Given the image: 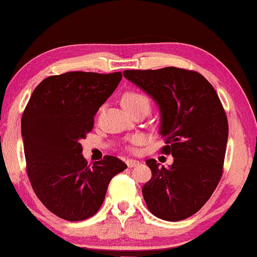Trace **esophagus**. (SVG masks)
<instances>
[{
	"label": "esophagus",
	"instance_id": "1",
	"mask_svg": "<svg viewBox=\"0 0 257 257\" xmlns=\"http://www.w3.org/2000/svg\"><path fill=\"white\" fill-rule=\"evenodd\" d=\"M125 163H126V166H128L129 168H132V167H135V166L139 165V161L129 159V160H126V161H125Z\"/></svg>",
	"mask_w": 257,
	"mask_h": 257
}]
</instances>
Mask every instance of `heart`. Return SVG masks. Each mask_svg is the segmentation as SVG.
<instances>
[{
  "label": "heart",
  "mask_w": 257,
  "mask_h": 257,
  "mask_svg": "<svg viewBox=\"0 0 257 257\" xmlns=\"http://www.w3.org/2000/svg\"><path fill=\"white\" fill-rule=\"evenodd\" d=\"M122 103L124 106V108L129 109V108H133V107L137 106H145L149 108V98L145 96V95L140 94V92L137 91H131V92H126L124 94V96L122 98ZM142 142V138L140 137H133L131 139L132 144H139Z\"/></svg>",
  "instance_id": "heart-1"
}]
</instances>
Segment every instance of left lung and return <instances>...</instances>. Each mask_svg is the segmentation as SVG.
Listing matches in <instances>:
<instances>
[{
	"mask_svg": "<svg viewBox=\"0 0 257 257\" xmlns=\"http://www.w3.org/2000/svg\"><path fill=\"white\" fill-rule=\"evenodd\" d=\"M124 78L156 102L160 132L172 154L168 167L149 159L151 179L143 187L148 208L165 221H182L210 199L223 168L227 115L213 86L200 73L176 67L124 70Z\"/></svg>",
	"mask_w": 257,
	"mask_h": 257,
	"instance_id": "8db88e82",
	"label": "left lung"
}]
</instances>
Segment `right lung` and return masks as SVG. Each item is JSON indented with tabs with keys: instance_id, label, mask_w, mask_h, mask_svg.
<instances>
[{
	"instance_id": "1",
	"label": "right lung",
	"mask_w": 257,
	"mask_h": 257,
	"mask_svg": "<svg viewBox=\"0 0 257 257\" xmlns=\"http://www.w3.org/2000/svg\"><path fill=\"white\" fill-rule=\"evenodd\" d=\"M120 79V72L52 75L35 87L24 109L22 137L28 177L42 204L67 221L94 216L111 179L126 168L114 156L89 166L80 144Z\"/></svg>"
}]
</instances>
